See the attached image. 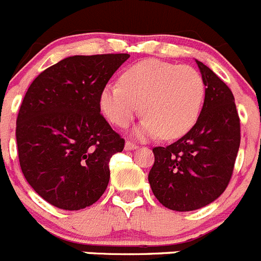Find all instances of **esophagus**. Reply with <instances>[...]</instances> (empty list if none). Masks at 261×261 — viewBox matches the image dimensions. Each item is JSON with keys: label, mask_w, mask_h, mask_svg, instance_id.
I'll list each match as a JSON object with an SVG mask.
<instances>
[{"label": "esophagus", "mask_w": 261, "mask_h": 261, "mask_svg": "<svg viewBox=\"0 0 261 261\" xmlns=\"http://www.w3.org/2000/svg\"><path fill=\"white\" fill-rule=\"evenodd\" d=\"M138 147L137 143L132 142V141H126L125 142V150H136Z\"/></svg>", "instance_id": "1"}]
</instances>
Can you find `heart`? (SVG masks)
Segmentation results:
<instances>
[{
	"label": "heart",
	"instance_id": "obj_1",
	"mask_svg": "<svg viewBox=\"0 0 261 261\" xmlns=\"http://www.w3.org/2000/svg\"><path fill=\"white\" fill-rule=\"evenodd\" d=\"M205 87L202 75L190 66L158 59L132 64L99 94V107L107 120L126 128L138 112L143 121L138 137L158 136L176 140L190 130L199 119Z\"/></svg>",
	"mask_w": 261,
	"mask_h": 261
}]
</instances>
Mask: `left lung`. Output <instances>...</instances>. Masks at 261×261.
Returning a JSON list of instances; mask_svg holds the SVG:
<instances>
[{
    "label": "left lung",
    "mask_w": 261,
    "mask_h": 261,
    "mask_svg": "<svg viewBox=\"0 0 261 261\" xmlns=\"http://www.w3.org/2000/svg\"><path fill=\"white\" fill-rule=\"evenodd\" d=\"M205 85L195 125L166 147L152 149L149 182L156 199L173 211H194L223 194L231 178L241 143V124L228 85L197 61Z\"/></svg>",
    "instance_id": "obj_1"
}]
</instances>
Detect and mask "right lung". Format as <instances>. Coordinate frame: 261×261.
I'll use <instances>...</instances> for the list:
<instances>
[{"label": "right lung", "instance_id": "obj_1", "mask_svg": "<svg viewBox=\"0 0 261 261\" xmlns=\"http://www.w3.org/2000/svg\"><path fill=\"white\" fill-rule=\"evenodd\" d=\"M129 54L75 56L42 71L16 118L19 163L33 190L58 208L97 202L110 181V159L124 149L99 107V94Z\"/></svg>", "mask_w": 261, "mask_h": 261}]
</instances>
